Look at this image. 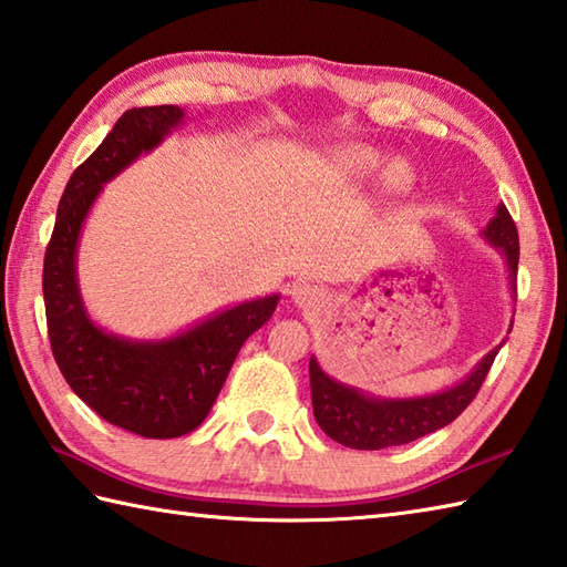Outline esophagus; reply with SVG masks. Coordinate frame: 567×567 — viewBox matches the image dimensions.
<instances>
[{
  "instance_id": "esophagus-1",
  "label": "esophagus",
  "mask_w": 567,
  "mask_h": 567,
  "mask_svg": "<svg viewBox=\"0 0 567 567\" xmlns=\"http://www.w3.org/2000/svg\"><path fill=\"white\" fill-rule=\"evenodd\" d=\"M290 295H292V302L297 307H312L317 299H319V290H317L315 285H309V282H295Z\"/></svg>"
}]
</instances>
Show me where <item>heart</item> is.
I'll return each instance as SVG.
<instances>
[{"mask_svg":"<svg viewBox=\"0 0 567 567\" xmlns=\"http://www.w3.org/2000/svg\"><path fill=\"white\" fill-rule=\"evenodd\" d=\"M381 154L365 147V144H349V147H341L331 154V169L349 182H363L381 169ZM413 182V174H410L403 162L388 164L381 176V184L388 194H401Z\"/></svg>","mask_w":567,"mask_h":567,"instance_id":"heart-1","label":"heart"}]
</instances>
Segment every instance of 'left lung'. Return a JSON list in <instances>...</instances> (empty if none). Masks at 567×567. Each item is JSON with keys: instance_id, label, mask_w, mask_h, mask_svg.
I'll list each match as a JSON object with an SVG mask.
<instances>
[{"instance_id": "8db88e82", "label": "left lung", "mask_w": 567, "mask_h": 567, "mask_svg": "<svg viewBox=\"0 0 567 567\" xmlns=\"http://www.w3.org/2000/svg\"><path fill=\"white\" fill-rule=\"evenodd\" d=\"M480 236L502 255L508 290H512V299L516 302L518 233L504 204L496 206L494 218L482 228ZM512 327L514 319L508 324V334H512ZM504 343L506 339L486 353L462 381L442 388L437 393L413 398H383L361 391L357 385L341 383L321 369V363L312 353V359H309V383H312L317 423L331 440L351 450H385L393 445H408V442L450 425L474 401Z\"/></svg>"}]
</instances>
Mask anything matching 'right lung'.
Returning a JSON list of instances; mask_svg holds the SVG:
<instances>
[{
    "label": "right lung",
    "mask_w": 567,
    "mask_h": 567,
    "mask_svg": "<svg viewBox=\"0 0 567 567\" xmlns=\"http://www.w3.org/2000/svg\"><path fill=\"white\" fill-rule=\"evenodd\" d=\"M179 105L132 107L65 184L43 260L53 359L95 413L142 437H182L204 423L246 339L275 312L265 295L194 321L176 334L132 339L97 324L78 282V243L105 184L184 125Z\"/></svg>",
    "instance_id": "right-lung-1"
}]
</instances>
